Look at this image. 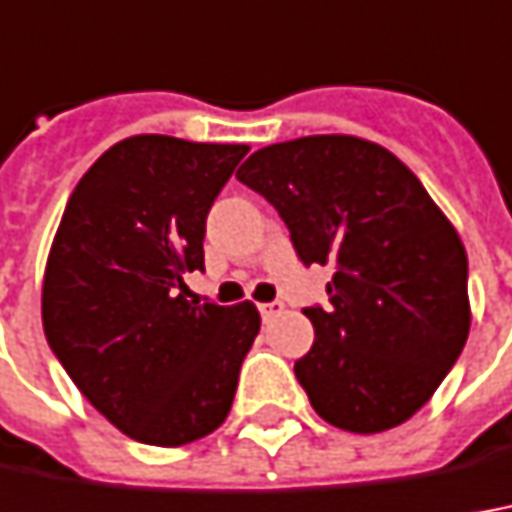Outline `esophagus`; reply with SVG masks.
<instances>
[{"instance_id":"obj_1","label":"esophagus","mask_w":512,"mask_h":512,"mask_svg":"<svg viewBox=\"0 0 512 512\" xmlns=\"http://www.w3.org/2000/svg\"><path fill=\"white\" fill-rule=\"evenodd\" d=\"M285 305L280 300L274 302H263V305H257V311H260V316H263V322H269L271 316H277L280 311H283Z\"/></svg>"}]
</instances>
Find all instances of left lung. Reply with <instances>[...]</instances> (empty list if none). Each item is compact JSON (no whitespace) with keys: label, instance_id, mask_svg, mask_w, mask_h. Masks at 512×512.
Returning a JSON list of instances; mask_svg holds the SVG:
<instances>
[{"label":"left lung","instance_id":"8db88e82","mask_svg":"<svg viewBox=\"0 0 512 512\" xmlns=\"http://www.w3.org/2000/svg\"><path fill=\"white\" fill-rule=\"evenodd\" d=\"M238 182L280 212L305 266L336 269L328 308H302L316 336L294 364L316 415L356 434L401 426L468 339V257L457 229L398 156L358 137L260 148Z\"/></svg>","mask_w":512,"mask_h":512}]
</instances>
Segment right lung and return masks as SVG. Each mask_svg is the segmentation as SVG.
Returning a JSON list of instances; mask_svg holds the SVG:
<instances>
[{
    "mask_svg": "<svg viewBox=\"0 0 512 512\" xmlns=\"http://www.w3.org/2000/svg\"><path fill=\"white\" fill-rule=\"evenodd\" d=\"M246 145L142 134L109 148L66 201L44 333L83 398L145 446H184L227 420L260 330L252 302L187 300L212 201Z\"/></svg>",
    "mask_w": 512,
    "mask_h": 512,
    "instance_id": "add662e5",
    "label": "right lung"
}]
</instances>
